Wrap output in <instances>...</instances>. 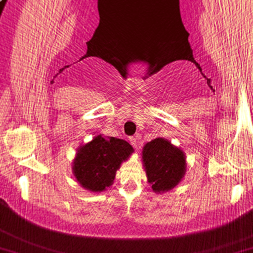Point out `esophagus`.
<instances>
[{"mask_svg":"<svg viewBox=\"0 0 253 253\" xmlns=\"http://www.w3.org/2000/svg\"><path fill=\"white\" fill-rule=\"evenodd\" d=\"M130 143L132 147L134 149H138L139 147V140H138V136H131L130 138Z\"/></svg>","mask_w":253,"mask_h":253,"instance_id":"esophagus-1","label":"esophagus"}]
</instances>
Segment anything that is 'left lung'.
I'll list each match as a JSON object with an SVG mask.
<instances>
[{
	"label": "left lung",
	"instance_id": "8db88e82",
	"mask_svg": "<svg viewBox=\"0 0 253 253\" xmlns=\"http://www.w3.org/2000/svg\"><path fill=\"white\" fill-rule=\"evenodd\" d=\"M142 162L148 182L158 194L175 188L187 171L183 150L165 138H156L144 145Z\"/></svg>",
	"mask_w": 253,
	"mask_h": 253
}]
</instances>
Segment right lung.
Instances as JSON below:
<instances>
[{
  "mask_svg": "<svg viewBox=\"0 0 253 253\" xmlns=\"http://www.w3.org/2000/svg\"><path fill=\"white\" fill-rule=\"evenodd\" d=\"M134 152L126 140L97 134L78 148L72 162L75 180L87 191L102 192L113 184L117 171Z\"/></svg>",
  "mask_w": 253,
  "mask_h": 253,
  "instance_id": "obj_1",
  "label": "right lung"
}]
</instances>
